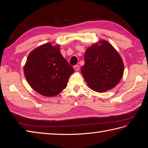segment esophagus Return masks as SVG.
Returning <instances> with one entry per match:
<instances>
[{"label": "esophagus", "instance_id": "esophagus-1", "mask_svg": "<svg viewBox=\"0 0 148 148\" xmlns=\"http://www.w3.org/2000/svg\"><path fill=\"white\" fill-rule=\"evenodd\" d=\"M74 70L76 71H79V66L78 65H74Z\"/></svg>", "mask_w": 148, "mask_h": 148}]
</instances>
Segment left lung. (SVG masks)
Instances as JSON below:
<instances>
[{"mask_svg":"<svg viewBox=\"0 0 148 148\" xmlns=\"http://www.w3.org/2000/svg\"><path fill=\"white\" fill-rule=\"evenodd\" d=\"M92 45L85 53V64L81 72L90 88L97 92L109 90L116 86L124 73L123 60L107 41Z\"/></svg>","mask_w":148,"mask_h":148,"instance_id":"left-lung-1","label":"left lung"}]
</instances>
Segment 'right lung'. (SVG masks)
<instances>
[{
	"mask_svg": "<svg viewBox=\"0 0 148 148\" xmlns=\"http://www.w3.org/2000/svg\"><path fill=\"white\" fill-rule=\"evenodd\" d=\"M24 72L34 90L44 96L52 97L66 88L74 69L63 58L59 45L48 43L31 52Z\"/></svg>",
	"mask_w": 148,
	"mask_h": 148,
	"instance_id": "1",
	"label": "right lung"
}]
</instances>
